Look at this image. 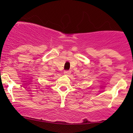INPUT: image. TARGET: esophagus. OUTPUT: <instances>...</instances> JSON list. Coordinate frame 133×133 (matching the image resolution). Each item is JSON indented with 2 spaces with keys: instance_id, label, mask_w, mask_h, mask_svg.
Masks as SVG:
<instances>
[{
  "instance_id": "34e87169",
  "label": "esophagus",
  "mask_w": 133,
  "mask_h": 133,
  "mask_svg": "<svg viewBox=\"0 0 133 133\" xmlns=\"http://www.w3.org/2000/svg\"><path fill=\"white\" fill-rule=\"evenodd\" d=\"M71 71H64V74H67V75H69V74H71Z\"/></svg>"
}]
</instances>
